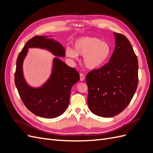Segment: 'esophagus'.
I'll use <instances>...</instances> for the list:
<instances>
[{
  "mask_svg": "<svg viewBox=\"0 0 153 153\" xmlns=\"http://www.w3.org/2000/svg\"><path fill=\"white\" fill-rule=\"evenodd\" d=\"M80 81H84V80H85V76H84V75H83L82 73H80Z\"/></svg>",
  "mask_w": 153,
  "mask_h": 153,
  "instance_id": "obj_1",
  "label": "esophagus"
}]
</instances>
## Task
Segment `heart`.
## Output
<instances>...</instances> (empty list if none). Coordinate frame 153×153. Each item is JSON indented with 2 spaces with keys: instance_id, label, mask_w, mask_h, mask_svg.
I'll return each instance as SVG.
<instances>
[{
  "instance_id": "1",
  "label": "heart",
  "mask_w": 153,
  "mask_h": 153,
  "mask_svg": "<svg viewBox=\"0 0 153 153\" xmlns=\"http://www.w3.org/2000/svg\"><path fill=\"white\" fill-rule=\"evenodd\" d=\"M74 50H66V55L76 59L78 55L84 57V63L89 69L102 67L108 61L112 53V48L107 42L96 37H84L78 39L74 45Z\"/></svg>"
}]
</instances>
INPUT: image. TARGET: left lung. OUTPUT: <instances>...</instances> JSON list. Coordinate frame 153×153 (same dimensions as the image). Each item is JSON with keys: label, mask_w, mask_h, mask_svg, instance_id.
Returning a JSON list of instances; mask_svg holds the SVG:
<instances>
[{"label": "left lung", "mask_w": 153, "mask_h": 153, "mask_svg": "<svg viewBox=\"0 0 153 153\" xmlns=\"http://www.w3.org/2000/svg\"><path fill=\"white\" fill-rule=\"evenodd\" d=\"M115 47L110 61L86 76L87 103L94 114L118 115L130 103L138 85L137 55L126 36L114 32Z\"/></svg>", "instance_id": "1"}]
</instances>
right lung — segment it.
Listing matches in <instances>:
<instances>
[{
  "label": "right lung",
  "mask_w": 153,
  "mask_h": 153,
  "mask_svg": "<svg viewBox=\"0 0 153 153\" xmlns=\"http://www.w3.org/2000/svg\"><path fill=\"white\" fill-rule=\"evenodd\" d=\"M29 48L46 49L55 56L65 57V49L53 39L34 36L27 41L16 60L15 82L23 103L37 116L52 119L62 115L69 103L72 86L79 81V73L58 57L53 59L49 79L39 88L27 84L23 73V62Z\"/></svg>",
  "instance_id": "obj_1"
}]
</instances>
